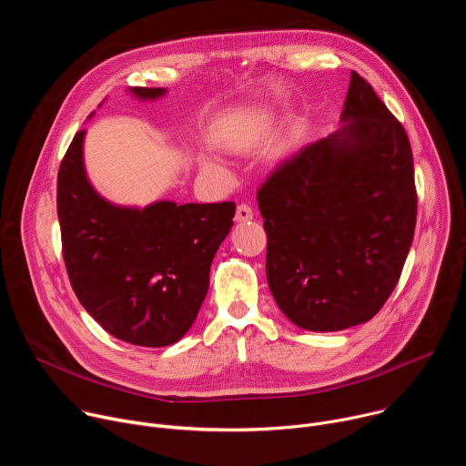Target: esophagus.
I'll return each mask as SVG.
<instances>
[{"label":"esophagus","instance_id":"obj_1","mask_svg":"<svg viewBox=\"0 0 466 466\" xmlns=\"http://www.w3.org/2000/svg\"><path fill=\"white\" fill-rule=\"evenodd\" d=\"M252 208L247 205V203H241V205H238V208H236V221L238 223H245V221H250L252 219Z\"/></svg>","mask_w":466,"mask_h":466}]
</instances>
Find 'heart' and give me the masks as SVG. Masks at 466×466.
<instances>
[{
  "instance_id": "b5f03b06",
  "label": "heart",
  "mask_w": 466,
  "mask_h": 466,
  "mask_svg": "<svg viewBox=\"0 0 466 466\" xmlns=\"http://www.w3.org/2000/svg\"><path fill=\"white\" fill-rule=\"evenodd\" d=\"M207 167H208L210 171H214V173H219V175H227V169H225L221 164H218V162H208V164H207Z\"/></svg>"
}]
</instances>
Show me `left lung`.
Wrapping results in <instances>:
<instances>
[{
  "mask_svg": "<svg viewBox=\"0 0 466 466\" xmlns=\"http://www.w3.org/2000/svg\"><path fill=\"white\" fill-rule=\"evenodd\" d=\"M338 132L284 160L258 189L268 284L297 326L370 320L402 275L417 223L410 138L356 72Z\"/></svg>",
  "mask_w": 466,
  "mask_h": 466,
  "instance_id": "8db88e82",
  "label": "left lung"
}]
</instances>
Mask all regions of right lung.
Segmentation results:
<instances>
[{
	"label": "right lung",
	"mask_w": 466,
	"mask_h": 466,
	"mask_svg": "<svg viewBox=\"0 0 466 466\" xmlns=\"http://www.w3.org/2000/svg\"><path fill=\"white\" fill-rule=\"evenodd\" d=\"M128 90L140 99L166 94ZM85 135L79 130L74 137L56 178L62 256L72 288L110 336L138 347L173 345L208 293L210 265L234 225L236 205L116 207L88 182Z\"/></svg>",
	"instance_id": "right-lung-1"
}]
</instances>
